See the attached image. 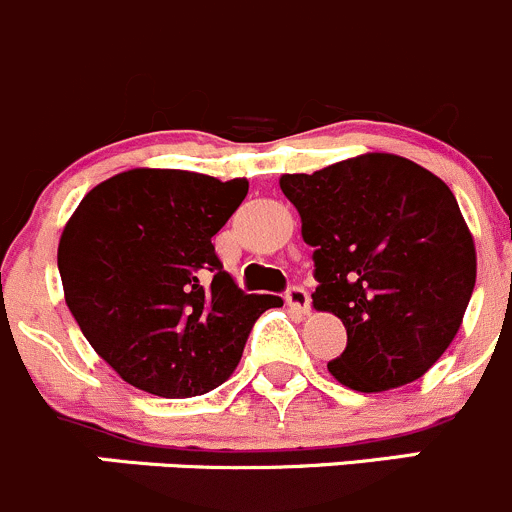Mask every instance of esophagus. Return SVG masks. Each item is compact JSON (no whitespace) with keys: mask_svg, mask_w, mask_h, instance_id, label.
Listing matches in <instances>:
<instances>
[{"mask_svg":"<svg viewBox=\"0 0 512 512\" xmlns=\"http://www.w3.org/2000/svg\"><path fill=\"white\" fill-rule=\"evenodd\" d=\"M286 303L298 313H308L311 308V298H308V291L303 286H291L286 291Z\"/></svg>","mask_w":512,"mask_h":512,"instance_id":"1","label":"esophagus"}]
</instances>
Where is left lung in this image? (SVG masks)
<instances>
[{"mask_svg": "<svg viewBox=\"0 0 512 512\" xmlns=\"http://www.w3.org/2000/svg\"><path fill=\"white\" fill-rule=\"evenodd\" d=\"M281 191L313 246V306L348 333L331 376L361 393L421 378L458 333L475 286L473 236L453 191L396 154L283 174Z\"/></svg>", "mask_w": 512, "mask_h": 512, "instance_id": "obj_1", "label": "left lung"}]
</instances>
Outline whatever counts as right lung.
<instances>
[{"mask_svg":"<svg viewBox=\"0 0 512 512\" xmlns=\"http://www.w3.org/2000/svg\"><path fill=\"white\" fill-rule=\"evenodd\" d=\"M249 181L131 169L84 196L59 241L64 298L96 353L134 388L204 396L239 366L278 296L244 293L214 239Z\"/></svg>","mask_w":512,"mask_h":512,"instance_id":"add662e5","label":"right lung"}]
</instances>
